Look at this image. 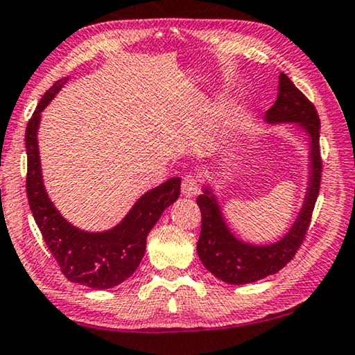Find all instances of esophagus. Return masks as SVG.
<instances>
[{
    "instance_id": "1",
    "label": "esophagus",
    "mask_w": 355,
    "mask_h": 355,
    "mask_svg": "<svg viewBox=\"0 0 355 355\" xmlns=\"http://www.w3.org/2000/svg\"><path fill=\"white\" fill-rule=\"evenodd\" d=\"M199 193V184L198 178L194 175H187L182 182V194L187 196V198H193Z\"/></svg>"
}]
</instances>
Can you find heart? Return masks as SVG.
<instances>
[{"instance_id": "heart-1", "label": "heart", "mask_w": 355, "mask_h": 355, "mask_svg": "<svg viewBox=\"0 0 355 355\" xmlns=\"http://www.w3.org/2000/svg\"><path fill=\"white\" fill-rule=\"evenodd\" d=\"M237 124H239V118H237L236 114L230 116L228 121H226V127H228V129H236Z\"/></svg>"}]
</instances>
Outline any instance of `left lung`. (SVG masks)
Instances as JSON below:
<instances>
[{"label":"left lung","mask_w":355,"mask_h":355,"mask_svg":"<svg viewBox=\"0 0 355 355\" xmlns=\"http://www.w3.org/2000/svg\"><path fill=\"white\" fill-rule=\"evenodd\" d=\"M268 124L292 123L308 134L309 140V182L306 188L303 207L292 228L282 239L269 245H253L237 239L230 231L221 214L220 204L210 187L198 196L202 214V228L198 241L200 261L215 277L231 285H244L279 272L295 257L308 232L311 216L319 196L322 159H320V119L315 107L306 95L295 87L284 73L279 76L276 103L266 111Z\"/></svg>","instance_id":"8db88e82"}]
</instances>
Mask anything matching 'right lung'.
<instances>
[{"label":"right lung","instance_id":"obj_1","mask_svg":"<svg viewBox=\"0 0 355 355\" xmlns=\"http://www.w3.org/2000/svg\"><path fill=\"white\" fill-rule=\"evenodd\" d=\"M65 83L67 78L59 79L42 95L26 125V196L42 239L65 277L70 282L91 288H113L129 279L139 268L145 255L148 232L161 218L162 211L178 199L182 178L173 177L146 191L123 221L108 231L89 232L68 223L46 193L38 148L41 111L51 103Z\"/></svg>","mask_w":355,"mask_h":355}]
</instances>
